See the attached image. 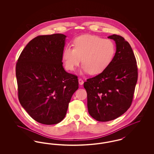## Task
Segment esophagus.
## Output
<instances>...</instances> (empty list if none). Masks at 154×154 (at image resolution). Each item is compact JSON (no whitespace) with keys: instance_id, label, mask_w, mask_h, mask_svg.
Masks as SVG:
<instances>
[{"instance_id":"esophagus-1","label":"esophagus","mask_w":154,"mask_h":154,"mask_svg":"<svg viewBox=\"0 0 154 154\" xmlns=\"http://www.w3.org/2000/svg\"><path fill=\"white\" fill-rule=\"evenodd\" d=\"M79 84L80 85H82L84 84V81L82 80L81 79H79Z\"/></svg>"}]
</instances>
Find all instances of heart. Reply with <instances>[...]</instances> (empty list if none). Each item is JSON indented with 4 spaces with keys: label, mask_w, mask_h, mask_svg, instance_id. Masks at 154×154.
<instances>
[{
    "label": "heart",
    "mask_w": 154,
    "mask_h": 154,
    "mask_svg": "<svg viewBox=\"0 0 154 154\" xmlns=\"http://www.w3.org/2000/svg\"><path fill=\"white\" fill-rule=\"evenodd\" d=\"M74 48L67 46L62 58L66 69L73 71L80 65V73H100L110 65L116 52V45L110 39H104L96 35H83L77 37Z\"/></svg>",
    "instance_id": "heart-1"
}]
</instances>
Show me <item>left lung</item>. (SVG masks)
I'll return each mask as SVG.
<instances>
[{
    "label": "left lung",
    "mask_w": 154,
    "mask_h": 154,
    "mask_svg": "<svg viewBox=\"0 0 154 154\" xmlns=\"http://www.w3.org/2000/svg\"><path fill=\"white\" fill-rule=\"evenodd\" d=\"M108 38L116 44L111 62L101 73L84 83L88 112L100 122L115 119L128 110L138 77L136 60L129 43L117 35Z\"/></svg>",
    "instance_id": "1"
}]
</instances>
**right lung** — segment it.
I'll return each mask as SVG.
<instances>
[{
	"instance_id": "obj_1",
	"label": "right lung",
	"mask_w": 154,
	"mask_h": 154,
	"mask_svg": "<svg viewBox=\"0 0 154 154\" xmlns=\"http://www.w3.org/2000/svg\"><path fill=\"white\" fill-rule=\"evenodd\" d=\"M66 37L60 33L36 37L16 64L19 101L30 116L42 124L62 121L79 88L77 77L66 72L62 62Z\"/></svg>"
}]
</instances>
